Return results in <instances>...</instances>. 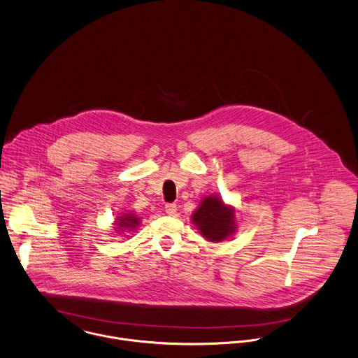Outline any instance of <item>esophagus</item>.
Listing matches in <instances>:
<instances>
[{
  "mask_svg": "<svg viewBox=\"0 0 358 358\" xmlns=\"http://www.w3.org/2000/svg\"><path fill=\"white\" fill-rule=\"evenodd\" d=\"M164 210L169 215H177V205L176 203H167L164 206Z\"/></svg>",
  "mask_w": 358,
  "mask_h": 358,
  "instance_id": "obj_1",
  "label": "esophagus"
}]
</instances>
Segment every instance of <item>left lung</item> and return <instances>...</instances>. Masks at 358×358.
Listing matches in <instances>:
<instances>
[{"label":"left lung","instance_id":"obj_1","mask_svg":"<svg viewBox=\"0 0 358 358\" xmlns=\"http://www.w3.org/2000/svg\"><path fill=\"white\" fill-rule=\"evenodd\" d=\"M191 218L209 242H222L236 231L235 209L225 205L218 195L205 196Z\"/></svg>","mask_w":358,"mask_h":358}]
</instances>
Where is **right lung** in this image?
I'll use <instances>...</instances> for the list:
<instances>
[{
	"label": "right lung",
	"mask_w": 358,
	"mask_h": 358,
	"mask_svg": "<svg viewBox=\"0 0 358 358\" xmlns=\"http://www.w3.org/2000/svg\"><path fill=\"white\" fill-rule=\"evenodd\" d=\"M116 221L113 222V228L116 232L119 234H124L127 231H134L140 224L141 220L138 218V215L129 212V213H123L122 215H117V218H115Z\"/></svg>",
	"instance_id": "add662e5"
}]
</instances>
